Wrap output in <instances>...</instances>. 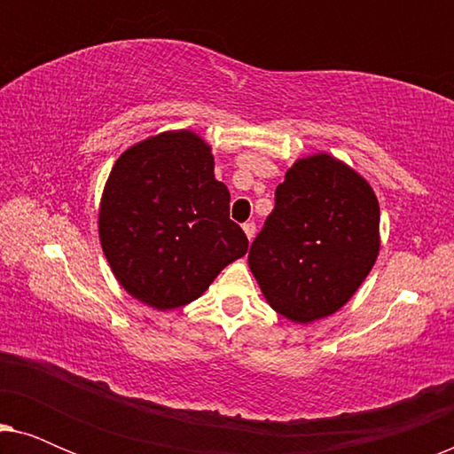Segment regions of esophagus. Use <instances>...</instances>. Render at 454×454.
Wrapping results in <instances>:
<instances>
[{
	"label": "esophagus",
	"mask_w": 454,
	"mask_h": 454,
	"mask_svg": "<svg viewBox=\"0 0 454 454\" xmlns=\"http://www.w3.org/2000/svg\"><path fill=\"white\" fill-rule=\"evenodd\" d=\"M244 233L247 235V239H254V235H256V225H254V223H250V221H247V223H244Z\"/></svg>",
	"instance_id": "esophagus-1"
}]
</instances>
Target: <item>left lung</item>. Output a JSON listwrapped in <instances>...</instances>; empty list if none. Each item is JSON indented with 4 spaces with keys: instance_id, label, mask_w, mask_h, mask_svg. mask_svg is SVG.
<instances>
[{
    "instance_id": "obj_1",
    "label": "left lung",
    "mask_w": 454,
    "mask_h": 454,
    "mask_svg": "<svg viewBox=\"0 0 454 454\" xmlns=\"http://www.w3.org/2000/svg\"><path fill=\"white\" fill-rule=\"evenodd\" d=\"M378 227L370 184L331 154H314L277 185L247 262L272 309L308 325L337 312L364 283L380 247Z\"/></svg>"
}]
</instances>
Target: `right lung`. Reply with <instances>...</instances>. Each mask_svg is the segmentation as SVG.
<instances>
[{
    "instance_id": "add662e5",
    "label": "right lung",
    "mask_w": 454,
    "mask_h": 454,
    "mask_svg": "<svg viewBox=\"0 0 454 454\" xmlns=\"http://www.w3.org/2000/svg\"><path fill=\"white\" fill-rule=\"evenodd\" d=\"M229 190L200 136L163 132L115 160L98 210V235L129 295L157 309L200 297L247 238L229 219Z\"/></svg>"
}]
</instances>
